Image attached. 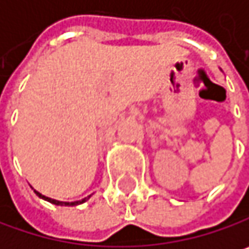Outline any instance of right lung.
I'll list each match as a JSON object with an SVG mask.
<instances>
[{
	"mask_svg": "<svg viewBox=\"0 0 249 249\" xmlns=\"http://www.w3.org/2000/svg\"><path fill=\"white\" fill-rule=\"evenodd\" d=\"M34 192H36V195H37L38 197H41V199H44V200H47V202L53 203V205H57V206H76V205H80V203L86 202V200L90 197V196H88V197H85V199H82V200H76V202H60V200H56V199H50V197H47V196H44V195L38 193L37 190H34Z\"/></svg>",
	"mask_w": 249,
	"mask_h": 249,
	"instance_id": "right-lung-1",
	"label": "right lung"
}]
</instances>
